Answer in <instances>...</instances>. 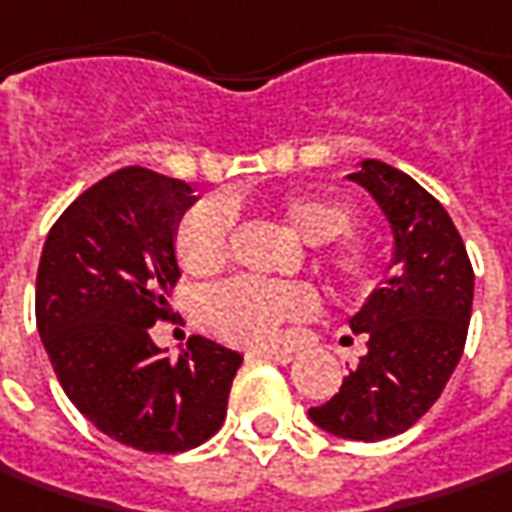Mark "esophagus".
Wrapping results in <instances>:
<instances>
[{"instance_id": "34e87169", "label": "esophagus", "mask_w": 512, "mask_h": 512, "mask_svg": "<svg viewBox=\"0 0 512 512\" xmlns=\"http://www.w3.org/2000/svg\"><path fill=\"white\" fill-rule=\"evenodd\" d=\"M249 360H272L277 365H289L294 360V351L289 348H255V351H249L246 354Z\"/></svg>"}]
</instances>
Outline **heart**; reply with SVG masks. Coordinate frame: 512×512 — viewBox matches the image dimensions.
Masks as SVG:
<instances>
[{
	"label": "heart",
	"instance_id": "b5f03b06",
	"mask_svg": "<svg viewBox=\"0 0 512 512\" xmlns=\"http://www.w3.org/2000/svg\"><path fill=\"white\" fill-rule=\"evenodd\" d=\"M232 203H198L175 226V255L195 277L221 272L232 243ZM294 238L311 243V263L345 294H362L377 283L379 252L365 235L351 232L354 209L334 195L294 192L269 203ZM317 294L303 280L266 283L238 277L203 297V320L223 340L269 345L286 323L306 320Z\"/></svg>",
	"mask_w": 512,
	"mask_h": 512
}]
</instances>
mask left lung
<instances>
[{"label":"left lung","instance_id":"8db88e82","mask_svg":"<svg viewBox=\"0 0 512 512\" xmlns=\"http://www.w3.org/2000/svg\"><path fill=\"white\" fill-rule=\"evenodd\" d=\"M348 178L365 186L391 221L394 274L351 317V331L365 337L368 354L309 416L334 436L379 442L428 414L462 360L473 266L445 206L411 175L362 161Z\"/></svg>","mask_w":512,"mask_h":512}]
</instances>
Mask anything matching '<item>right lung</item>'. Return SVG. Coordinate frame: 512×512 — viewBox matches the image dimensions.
<instances>
[{
  "mask_svg": "<svg viewBox=\"0 0 512 512\" xmlns=\"http://www.w3.org/2000/svg\"><path fill=\"white\" fill-rule=\"evenodd\" d=\"M192 203L178 178L118 169L59 215L36 274V326L67 399L144 453H184L215 436L243 362L198 334L172 360L150 337L172 311L175 226Z\"/></svg>",
  "mask_w": 512,
  "mask_h": 512,
  "instance_id": "1",
  "label": "right lung"
}]
</instances>
